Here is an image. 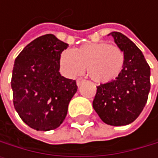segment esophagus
I'll use <instances>...</instances> for the list:
<instances>
[{
    "mask_svg": "<svg viewBox=\"0 0 158 158\" xmlns=\"http://www.w3.org/2000/svg\"><path fill=\"white\" fill-rule=\"evenodd\" d=\"M85 82V80L84 79H82V78H79V79H77L76 80V85H78V86H80L83 83Z\"/></svg>",
    "mask_w": 158,
    "mask_h": 158,
    "instance_id": "1",
    "label": "esophagus"
}]
</instances>
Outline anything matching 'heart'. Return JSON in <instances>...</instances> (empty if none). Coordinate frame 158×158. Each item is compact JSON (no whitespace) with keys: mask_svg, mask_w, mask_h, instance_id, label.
Masks as SVG:
<instances>
[{"mask_svg":"<svg viewBox=\"0 0 158 158\" xmlns=\"http://www.w3.org/2000/svg\"><path fill=\"white\" fill-rule=\"evenodd\" d=\"M124 53L120 47L106 42L85 43L79 48L65 50L59 57L61 70L69 77L88 73L98 83H107L120 75L124 65Z\"/></svg>","mask_w":158,"mask_h":158,"instance_id":"1","label":"heart"}]
</instances>
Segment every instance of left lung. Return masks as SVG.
Masks as SVG:
<instances>
[{"mask_svg": "<svg viewBox=\"0 0 158 158\" xmlns=\"http://www.w3.org/2000/svg\"><path fill=\"white\" fill-rule=\"evenodd\" d=\"M108 35L123 52L124 65L115 80L97 86L92 106L105 123L123 126L133 123L143 110L151 88V70L141 51L127 36L119 32Z\"/></svg>", "mask_w": 158, "mask_h": 158, "instance_id": "1", "label": "left lung"}]
</instances>
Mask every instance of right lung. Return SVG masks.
<instances>
[{
	"instance_id": "right-lung-1",
	"label": "right lung",
	"mask_w": 158,
	"mask_h": 158,
	"mask_svg": "<svg viewBox=\"0 0 158 158\" xmlns=\"http://www.w3.org/2000/svg\"><path fill=\"white\" fill-rule=\"evenodd\" d=\"M69 44L52 34L30 42L15 60L11 88L20 119L37 131L56 129L77 91L76 81L59 73V57Z\"/></svg>"
}]
</instances>
